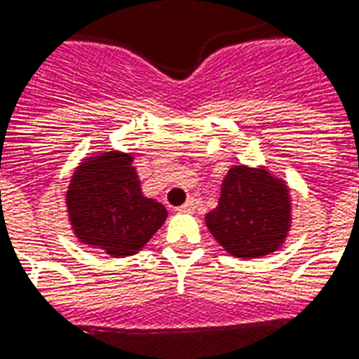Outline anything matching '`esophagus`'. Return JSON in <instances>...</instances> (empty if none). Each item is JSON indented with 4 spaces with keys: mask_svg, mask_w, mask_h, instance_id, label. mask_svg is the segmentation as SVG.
Masks as SVG:
<instances>
[{
    "mask_svg": "<svg viewBox=\"0 0 359 359\" xmlns=\"http://www.w3.org/2000/svg\"><path fill=\"white\" fill-rule=\"evenodd\" d=\"M179 212H182V215H191V212H194V210H196V203H194V201H186L184 205H182V207H179Z\"/></svg>",
    "mask_w": 359,
    "mask_h": 359,
    "instance_id": "34e87169",
    "label": "esophagus"
}]
</instances>
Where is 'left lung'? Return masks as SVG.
<instances>
[{
  "mask_svg": "<svg viewBox=\"0 0 359 359\" xmlns=\"http://www.w3.org/2000/svg\"><path fill=\"white\" fill-rule=\"evenodd\" d=\"M205 224L233 258L254 259L277 252L292 229L288 182L264 165H231L218 205L205 215Z\"/></svg>",
  "mask_w": 359,
  "mask_h": 359,
  "instance_id": "obj_1",
  "label": "left lung"
}]
</instances>
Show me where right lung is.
Here are the masks:
<instances>
[{
	"label": "right lung",
	"instance_id": "add662e5",
	"mask_svg": "<svg viewBox=\"0 0 359 359\" xmlns=\"http://www.w3.org/2000/svg\"><path fill=\"white\" fill-rule=\"evenodd\" d=\"M133 160L131 152L116 149L84 156L65 191L73 235L111 258L143 250L168 220V209L143 194Z\"/></svg>",
	"mask_w": 359,
	"mask_h": 359
}]
</instances>
